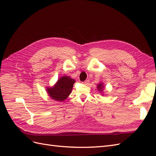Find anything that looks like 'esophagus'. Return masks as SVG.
<instances>
[{"label":"esophagus","mask_w":156,"mask_h":156,"mask_svg":"<svg viewBox=\"0 0 156 156\" xmlns=\"http://www.w3.org/2000/svg\"><path fill=\"white\" fill-rule=\"evenodd\" d=\"M89 82H90L89 80H86V81H84L83 82V84H88L89 83Z\"/></svg>","instance_id":"esophagus-1"}]
</instances>
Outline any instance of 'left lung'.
<instances>
[{"instance_id":"left-lung-1","label":"left lung","mask_w":156,"mask_h":156,"mask_svg":"<svg viewBox=\"0 0 156 156\" xmlns=\"http://www.w3.org/2000/svg\"><path fill=\"white\" fill-rule=\"evenodd\" d=\"M97 88H98V90L99 91H102V90L103 89V88H104V87H103V83H99L98 84V86H97Z\"/></svg>"}]
</instances>
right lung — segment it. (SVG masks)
I'll use <instances>...</instances> for the list:
<instances>
[{"label": "right lung", "mask_w": 156, "mask_h": 156, "mask_svg": "<svg viewBox=\"0 0 156 156\" xmlns=\"http://www.w3.org/2000/svg\"><path fill=\"white\" fill-rule=\"evenodd\" d=\"M75 82V80L69 77L63 76L58 80V81L53 87L47 88L46 90L53 100L62 101L72 92Z\"/></svg>", "instance_id": "add662e5"}]
</instances>
